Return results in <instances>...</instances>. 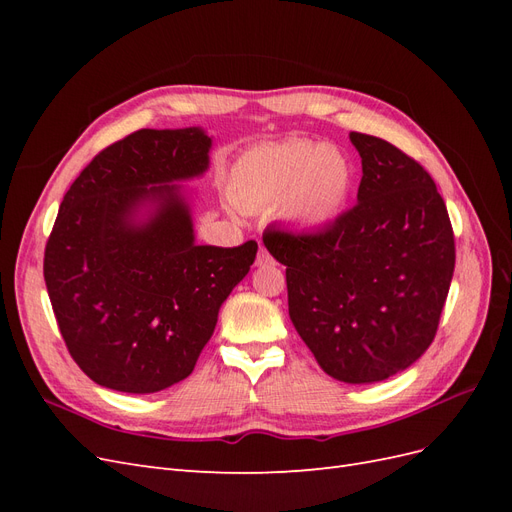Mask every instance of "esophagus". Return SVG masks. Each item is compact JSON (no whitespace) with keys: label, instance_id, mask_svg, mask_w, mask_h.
Here are the masks:
<instances>
[{"label":"esophagus","instance_id":"esophagus-1","mask_svg":"<svg viewBox=\"0 0 512 512\" xmlns=\"http://www.w3.org/2000/svg\"><path fill=\"white\" fill-rule=\"evenodd\" d=\"M256 265H258V267H269V265H273V258H271V254L265 250V247H260L258 258H256Z\"/></svg>","mask_w":512,"mask_h":512}]
</instances>
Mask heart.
<instances>
[{"label":"heart","mask_w":512,"mask_h":512,"mask_svg":"<svg viewBox=\"0 0 512 512\" xmlns=\"http://www.w3.org/2000/svg\"><path fill=\"white\" fill-rule=\"evenodd\" d=\"M230 196L241 207H275L292 224L318 230L337 220L352 190L342 151L286 138L243 151L230 168Z\"/></svg>","instance_id":"1"}]
</instances>
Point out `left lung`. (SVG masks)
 <instances>
[{
	"label": "left lung",
	"instance_id": "left-lung-1",
	"mask_svg": "<svg viewBox=\"0 0 512 512\" xmlns=\"http://www.w3.org/2000/svg\"><path fill=\"white\" fill-rule=\"evenodd\" d=\"M363 177L356 205L320 232H265L286 267L288 314L318 365L374 384L421 359L455 271L448 211L427 170L378 136L350 132Z\"/></svg>",
	"mask_w": 512,
	"mask_h": 512
}]
</instances>
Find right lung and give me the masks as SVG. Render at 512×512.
<instances>
[{
    "label": "right lung",
    "instance_id": "1",
    "mask_svg": "<svg viewBox=\"0 0 512 512\" xmlns=\"http://www.w3.org/2000/svg\"><path fill=\"white\" fill-rule=\"evenodd\" d=\"M203 128L138 130L70 185L44 250L61 337L85 374L121 393H158L192 374L256 241L198 245L183 181L209 168Z\"/></svg>",
    "mask_w": 512,
    "mask_h": 512
}]
</instances>
